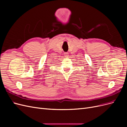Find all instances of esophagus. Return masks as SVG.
<instances>
[{
	"mask_svg": "<svg viewBox=\"0 0 127 127\" xmlns=\"http://www.w3.org/2000/svg\"><path fill=\"white\" fill-rule=\"evenodd\" d=\"M64 55L65 57H68V56H69V55H68V53H67V52H65V53H64Z\"/></svg>",
	"mask_w": 127,
	"mask_h": 127,
	"instance_id": "34e87169",
	"label": "esophagus"
}]
</instances>
